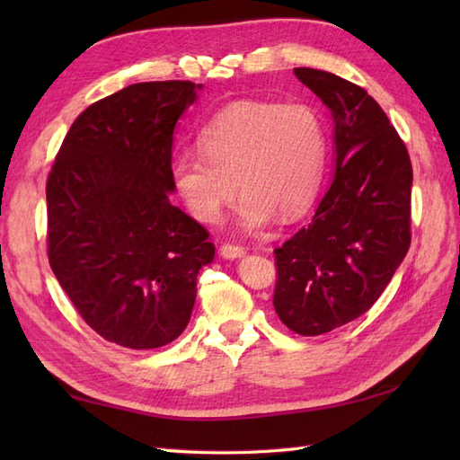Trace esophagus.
I'll return each mask as SVG.
<instances>
[{"label":"esophagus","mask_w":460,"mask_h":460,"mask_svg":"<svg viewBox=\"0 0 460 460\" xmlns=\"http://www.w3.org/2000/svg\"><path fill=\"white\" fill-rule=\"evenodd\" d=\"M219 255L223 257V259H229V261H235V259H241V257H245V249L243 247H237V245H223L221 249H219Z\"/></svg>","instance_id":"1"}]
</instances>
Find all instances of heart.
I'll return each mask as SVG.
<instances>
[{
  "mask_svg": "<svg viewBox=\"0 0 460 460\" xmlns=\"http://www.w3.org/2000/svg\"><path fill=\"white\" fill-rule=\"evenodd\" d=\"M199 152L173 155L170 175L195 219L217 225L243 199L237 227L257 235L275 223L298 219L318 195L326 165L324 122L306 104L245 101L203 126Z\"/></svg>",
  "mask_w": 460,
  "mask_h": 460,
  "instance_id": "1",
  "label": "heart"
}]
</instances>
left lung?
I'll return each mask as SVG.
<instances>
[{
	"label": "left lung",
	"instance_id": "1",
	"mask_svg": "<svg viewBox=\"0 0 460 460\" xmlns=\"http://www.w3.org/2000/svg\"><path fill=\"white\" fill-rule=\"evenodd\" d=\"M295 75L330 109L334 173L314 217L275 249L272 305L292 332L318 336L367 312L403 262L413 170L387 114L361 86L318 68Z\"/></svg>",
	"mask_w": 460,
	"mask_h": 460
}]
</instances>
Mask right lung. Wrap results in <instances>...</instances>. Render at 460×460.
Here are the masks:
<instances>
[{
  "mask_svg": "<svg viewBox=\"0 0 460 460\" xmlns=\"http://www.w3.org/2000/svg\"><path fill=\"white\" fill-rule=\"evenodd\" d=\"M203 84L136 83L91 104L47 180L49 262L96 334L132 349L188 326L215 247L170 201L175 124Z\"/></svg>",
  "mask_w": 460,
  "mask_h": 460,
  "instance_id": "add662e5",
  "label": "right lung"
}]
</instances>
